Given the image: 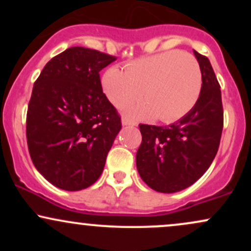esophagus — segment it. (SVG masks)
Masks as SVG:
<instances>
[{
    "label": "esophagus",
    "instance_id": "34e87169",
    "mask_svg": "<svg viewBox=\"0 0 251 251\" xmlns=\"http://www.w3.org/2000/svg\"><path fill=\"white\" fill-rule=\"evenodd\" d=\"M122 123H123V125H124V126H134V125H135V123L131 122V120L127 119V118H125V117L123 118Z\"/></svg>",
    "mask_w": 251,
    "mask_h": 251
}]
</instances>
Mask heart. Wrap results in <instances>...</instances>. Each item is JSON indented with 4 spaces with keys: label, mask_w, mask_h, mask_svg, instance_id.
Wrapping results in <instances>:
<instances>
[{
    "label": "heart",
    "mask_w": 251,
    "mask_h": 251,
    "mask_svg": "<svg viewBox=\"0 0 251 251\" xmlns=\"http://www.w3.org/2000/svg\"><path fill=\"white\" fill-rule=\"evenodd\" d=\"M105 96L116 107H123L140 98L144 101L129 106L133 118L170 124L185 117L200 99L203 75L195 56L169 50L134 60L125 72L111 67L103 74Z\"/></svg>",
    "instance_id": "b5f03b06"
}]
</instances>
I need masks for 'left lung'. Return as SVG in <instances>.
I'll use <instances>...</instances> for the list:
<instances>
[{
  "instance_id": "left-lung-1",
  "label": "left lung",
  "mask_w": 251,
  "mask_h": 251,
  "mask_svg": "<svg viewBox=\"0 0 251 251\" xmlns=\"http://www.w3.org/2000/svg\"><path fill=\"white\" fill-rule=\"evenodd\" d=\"M203 86L195 107L169 126L140 124L142 144L135 163L151 189L172 194L189 188L205 174L217 154L223 129L221 86L206 56L194 50Z\"/></svg>"
}]
</instances>
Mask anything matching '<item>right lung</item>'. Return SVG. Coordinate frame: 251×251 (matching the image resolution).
Listing matches in <instances>:
<instances>
[{
  "instance_id": "obj_1",
  "label": "right lung",
  "mask_w": 251,
  "mask_h": 251,
  "mask_svg": "<svg viewBox=\"0 0 251 251\" xmlns=\"http://www.w3.org/2000/svg\"><path fill=\"white\" fill-rule=\"evenodd\" d=\"M116 56L71 47L46 63L27 111L28 150L37 171L56 188L79 191L102 174L122 128L102 92L99 72Z\"/></svg>"
}]
</instances>
